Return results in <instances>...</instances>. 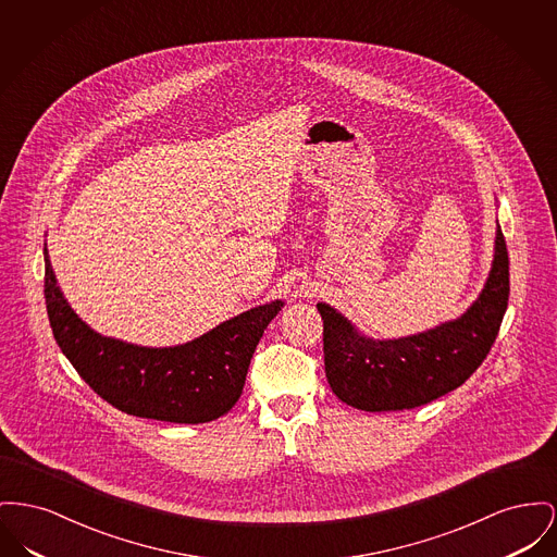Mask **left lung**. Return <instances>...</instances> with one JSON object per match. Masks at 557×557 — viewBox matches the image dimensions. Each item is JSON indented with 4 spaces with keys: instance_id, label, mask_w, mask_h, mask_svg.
<instances>
[{
    "instance_id": "1",
    "label": "left lung",
    "mask_w": 557,
    "mask_h": 557,
    "mask_svg": "<svg viewBox=\"0 0 557 557\" xmlns=\"http://www.w3.org/2000/svg\"><path fill=\"white\" fill-rule=\"evenodd\" d=\"M507 300L509 257L496 225L486 284L457 320L399 338H372L327 302H318L327 383L341 401L366 412L410 410L455 392L488 356Z\"/></svg>"
}]
</instances>
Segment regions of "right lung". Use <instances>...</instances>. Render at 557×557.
<instances>
[{"instance_id":"add662e5","label":"right lung","mask_w":557,"mask_h":557,"mask_svg":"<svg viewBox=\"0 0 557 557\" xmlns=\"http://www.w3.org/2000/svg\"><path fill=\"white\" fill-rule=\"evenodd\" d=\"M44 261L46 309L61 351L104 401L140 419L197 425L227 414L264 327L284 307L277 298L183 345L143 347L88 326L61 293L46 246Z\"/></svg>"}]
</instances>
